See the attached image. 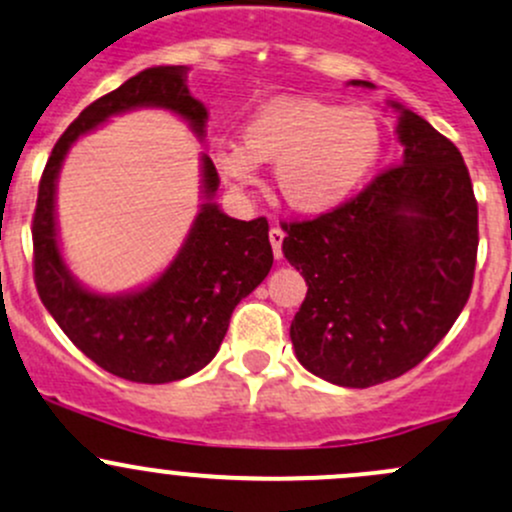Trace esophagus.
<instances>
[{
  "label": "esophagus",
  "mask_w": 512,
  "mask_h": 512,
  "mask_svg": "<svg viewBox=\"0 0 512 512\" xmlns=\"http://www.w3.org/2000/svg\"><path fill=\"white\" fill-rule=\"evenodd\" d=\"M270 242H272V250H274V257H282V242H284V230L279 228V225H274L270 230Z\"/></svg>",
  "instance_id": "1"
}]
</instances>
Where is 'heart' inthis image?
<instances>
[{
	"label": "heart",
	"mask_w": 512,
	"mask_h": 512,
	"mask_svg": "<svg viewBox=\"0 0 512 512\" xmlns=\"http://www.w3.org/2000/svg\"><path fill=\"white\" fill-rule=\"evenodd\" d=\"M373 112L319 100H277L242 129V144L213 149L215 169L235 186L257 181V164L277 166V188L301 213L338 206L365 181L380 157Z\"/></svg>",
	"instance_id": "b5f03b06"
}]
</instances>
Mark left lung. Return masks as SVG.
<instances>
[{
    "label": "left lung",
    "instance_id": "1",
    "mask_svg": "<svg viewBox=\"0 0 512 512\" xmlns=\"http://www.w3.org/2000/svg\"><path fill=\"white\" fill-rule=\"evenodd\" d=\"M395 107L400 164L341 206L282 225L284 257L309 287L289 336L299 363L333 385L405 375L471 297L478 203L469 169L454 142Z\"/></svg>",
    "mask_w": 512,
    "mask_h": 512
}]
</instances>
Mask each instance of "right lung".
Listing matches in <instances>:
<instances>
[{
    "instance_id": "obj_1",
    "label": "right lung",
    "mask_w": 512,
    "mask_h": 512,
    "mask_svg": "<svg viewBox=\"0 0 512 512\" xmlns=\"http://www.w3.org/2000/svg\"><path fill=\"white\" fill-rule=\"evenodd\" d=\"M186 80V66L147 68L90 102L61 134L46 161L31 223L34 282L48 314L93 363L132 383H174L211 363L233 309L267 277L274 260L267 218H228L208 201L169 270L142 292L100 297L80 287L63 265L53 193L71 144L110 115L142 105L174 110L203 134L208 112L191 98ZM215 188L218 171L211 159L203 157L206 198Z\"/></svg>"
}]
</instances>
